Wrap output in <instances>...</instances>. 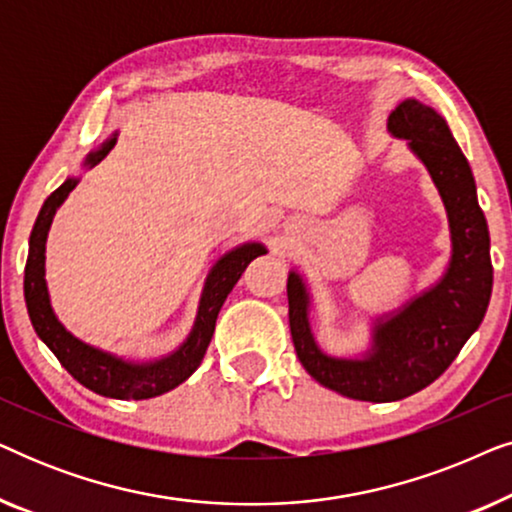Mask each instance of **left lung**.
Listing matches in <instances>:
<instances>
[{
    "instance_id": "left-lung-1",
    "label": "left lung",
    "mask_w": 512,
    "mask_h": 512,
    "mask_svg": "<svg viewBox=\"0 0 512 512\" xmlns=\"http://www.w3.org/2000/svg\"><path fill=\"white\" fill-rule=\"evenodd\" d=\"M389 130L410 139L443 195L454 247L443 282L384 321L375 333L373 354L363 361H338L319 352L307 324L303 282L293 272L286 282L293 347L307 373L326 389L373 403L417 394L450 368L482 324L494 279L489 230L475 198L471 167L445 118L417 100H405L391 111Z\"/></svg>"
}]
</instances>
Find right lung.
Here are the masks:
<instances>
[{
  "mask_svg": "<svg viewBox=\"0 0 512 512\" xmlns=\"http://www.w3.org/2000/svg\"><path fill=\"white\" fill-rule=\"evenodd\" d=\"M114 144L116 139H109L95 156L88 158V163H100L114 149ZM74 186L76 179H67L65 184L48 195L30 235V254H27L25 265V303L34 331L46 342L48 349L58 356V361L67 368V373L74 380H79L83 387L95 391V394L123 398V401L125 398L128 401L130 398L132 401H144V398L165 394V391L179 387L200 366L209 340L214 335L216 317H219L223 300L233 291V286L242 277V272L247 270V265L254 258L263 256L265 249L261 244H244V247L223 256L214 265L212 275L207 279L198 321H195L191 338L184 342V347L172 356H167V359L153 363V366H132V363H125L116 359V356H109L100 352V349H93L83 345L81 340H76L72 333H67L62 328L60 321L55 319L51 305H48V291L44 279V244L55 209L62 205V200L67 198L69 191H74Z\"/></svg>",
  "mask_w": 512,
  "mask_h": 512,
  "instance_id": "right-lung-1",
  "label": "right lung"
}]
</instances>
